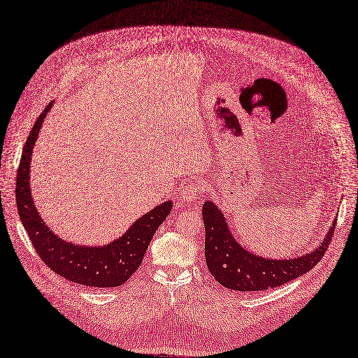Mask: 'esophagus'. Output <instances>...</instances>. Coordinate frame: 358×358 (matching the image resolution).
Instances as JSON below:
<instances>
[{
    "label": "esophagus",
    "mask_w": 358,
    "mask_h": 358,
    "mask_svg": "<svg viewBox=\"0 0 358 358\" xmlns=\"http://www.w3.org/2000/svg\"><path fill=\"white\" fill-rule=\"evenodd\" d=\"M204 191V185L201 182H194L191 185H188L187 188L182 191V194L179 195V201L183 204H189L194 203L200 199V195Z\"/></svg>",
    "instance_id": "34e87169"
}]
</instances>
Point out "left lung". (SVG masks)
<instances>
[{"mask_svg":"<svg viewBox=\"0 0 358 358\" xmlns=\"http://www.w3.org/2000/svg\"><path fill=\"white\" fill-rule=\"evenodd\" d=\"M206 228L204 256L215 280L224 287L238 292H256L278 287L311 271L331 241L336 219L315 249L289 259H271L244 249L234 237L225 215L213 201L203 204Z\"/></svg>","mask_w":358,"mask_h":358,"instance_id":"1","label":"left lung"}]
</instances>
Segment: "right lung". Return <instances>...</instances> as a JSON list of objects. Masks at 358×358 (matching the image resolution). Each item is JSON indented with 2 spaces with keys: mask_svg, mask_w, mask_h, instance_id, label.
Returning a JSON list of instances; mask_svg holds the SVG:
<instances>
[{
  "mask_svg": "<svg viewBox=\"0 0 358 358\" xmlns=\"http://www.w3.org/2000/svg\"><path fill=\"white\" fill-rule=\"evenodd\" d=\"M53 102L43 110L24 143L17 169L16 203L34 249L53 273L89 287L124 285L139 268L155 231L169 216L173 201H164L136 219L121 237L103 245H81L60 238L47 227L31 195V159L43 122Z\"/></svg>",
  "mask_w": 358,
  "mask_h": 358,
  "instance_id": "obj_1",
  "label": "right lung"
}]
</instances>
